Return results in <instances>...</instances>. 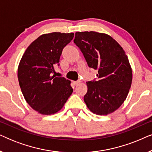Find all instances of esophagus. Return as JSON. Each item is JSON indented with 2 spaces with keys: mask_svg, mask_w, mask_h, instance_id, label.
<instances>
[{
  "mask_svg": "<svg viewBox=\"0 0 152 152\" xmlns=\"http://www.w3.org/2000/svg\"><path fill=\"white\" fill-rule=\"evenodd\" d=\"M80 83V81H75V82H74V84L75 85H77Z\"/></svg>",
  "mask_w": 152,
  "mask_h": 152,
  "instance_id": "esophagus-1",
  "label": "esophagus"
}]
</instances>
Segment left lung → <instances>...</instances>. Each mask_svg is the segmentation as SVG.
I'll return each instance as SVG.
<instances>
[{
	"mask_svg": "<svg viewBox=\"0 0 152 152\" xmlns=\"http://www.w3.org/2000/svg\"><path fill=\"white\" fill-rule=\"evenodd\" d=\"M74 43L89 67L98 71V80L86 82L84 102L97 115L113 113L125 100L132 86V70L125 52L111 36L93 31L77 32Z\"/></svg>",
	"mask_w": 152,
	"mask_h": 152,
	"instance_id": "obj_1",
	"label": "left lung"
}]
</instances>
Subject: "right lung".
<instances>
[{
	"label": "right lung",
	"instance_id": "1",
	"mask_svg": "<svg viewBox=\"0 0 152 152\" xmlns=\"http://www.w3.org/2000/svg\"><path fill=\"white\" fill-rule=\"evenodd\" d=\"M74 33L52 32L39 37L28 47L18 68L19 85L27 102L43 115L63 108L73 89L70 81L55 75L62 50Z\"/></svg>",
	"mask_w": 152,
	"mask_h": 152
}]
</instances>
